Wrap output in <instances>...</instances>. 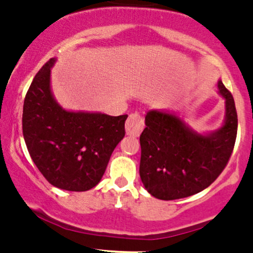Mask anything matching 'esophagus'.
<instances>
[{
	"label": "esophagus",
	"instance_id": "34e87169",
	"mask_svg": "<svg viewBox=\"0 0 253 253\" xmlns=\"http://www.w3.org/2000/svg\"><path fill=\"white\" fill-rule=\"evenodd\" d=\"M126 133L127 135H132V136H139L140 135L141 130L144 128V120L143 118L140 117L139 114H130L128 119L126 121Z\"/></svg>",
	"mask_w": 253,
	"mask_h": 253
}]
</instances>
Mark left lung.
I'll return each mask as SVG.
<instances>
[{
	"label": "left lung",
	"instance_id": "1",
	"mask_svg": "<svg viewBox=\"0 0 253 253\" xmlns=\"http://www.w3.org/2000/svg\"><path fill=\"white\" fill-rule=\"evenodd\" d=\"M225 100V119L219 128L200 133L175 112L150 110L140 135L139 173L145 189L159 200L183 199L200 193L225 169L237 138L233 96L217 81Z\"/></svg>",
	"mask_w": 253,
	"mask_h": 253
}]
</instances>
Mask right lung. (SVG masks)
<instances>
[{"label": "right lung", "instance_id": "right-lung-1", "mask_svg": "<svg viewBox=\"0 0 253 253\" xmlns=\"http://www.w3.org/2000/svg\"><path fill=\"white\" fill-rule=\"evenodd\" d=\"M52 58L34 77L24 102L22 132L34 164L54 187L86 191L102 178L125 136L127 115L64 109L51 89Z\"/></svg>", "mask_w": 253, "mask_h": 253}]
</instances>
